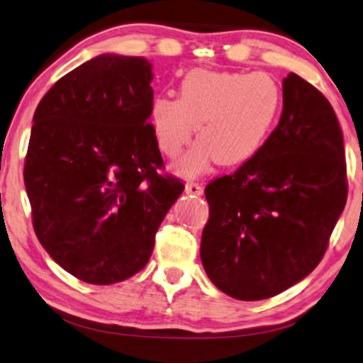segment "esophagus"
I'll list each match as a JSON object with an SVG mask.
<instances>
[{
	"instance_id": "1",
	"label": "esophagus",
	"mask_w": 363,
	"mask_h": 363,
	"mask_svg": "<svg viewBox=\"0 0 363 363\" xmlns=\"http://www.w3.org/2000/svg\"><path fill=\"white\" fill-rule=\"evenodd\" d=\"M185 191L189 195L200 196L203 194V186L200 185V183H196V182H189V183H186V186H185Z\"/></svg>"
}]
</instances>
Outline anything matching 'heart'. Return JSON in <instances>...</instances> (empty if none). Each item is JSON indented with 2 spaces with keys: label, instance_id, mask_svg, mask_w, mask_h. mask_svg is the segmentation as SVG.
I'll use <instances>...</instances> for the list:
<instances>
[{
  "label": "heart",
  "instance_id": "b5f03b06",
  "mask_svg": "<svg viewBox=\"0 0 363 363\" xmlns=\"http://www.w3.org/2000/svg\"><path fill=\"white\" fill-rule=\"evenodd\" d=\"M283 91L271 75L195 69L183 77L180 99L158 96L151 104V128L160 151L178 158L191 136L199 143L177 164L195 177L212 160L237 167L252 160L279 118Z\"/></svg>",
  "mask_w": 363,
  "mask_h": 363
}]
</instances>
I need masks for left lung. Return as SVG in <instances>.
Here are the masks:
<instances>
[{"label":"left lung","instance_id":"1","mask_svg":"<svg viewBox=\"0 0 363 363\" xmlns=\"http://www.w3.org/2000/svg\"><path fill=\"white\" fill-rule=\"evenodd\" d=\"M343 134L328 99L291 72L283 113L266 145L205 186V272L222 293L257 301L318 266L347 203Z\"/></svg>","mask_w":363,"mask_h":363}]
</instances>
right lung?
I'll use <instances>...</instances> for the list:
<instances>
[{
    "instance_id": "add662e5",
    "label": "right lung",
    "mask_w": 363,
    "mask_h": 363,
    "mask_svg": "<svg viewBox=\"0 0 363 363\" xmlns=\"http://www.w3.org/2000/svg\"><path fill=\"white\" fill-rule=\"evenodd\" d=\"M151 64L104 53L53 84L35 111L25 186L40 244L89 284H114L150 261L185 189L147 123Z\"/></svg>"
}]
</instances>
